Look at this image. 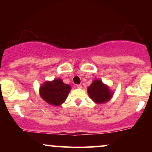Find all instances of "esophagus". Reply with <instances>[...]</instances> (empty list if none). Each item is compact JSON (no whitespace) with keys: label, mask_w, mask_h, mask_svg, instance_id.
<instances>
[{"label":"esophagus","mask_w":152,"mask_h":152,"mask_svg":"<svg viewBox=\"0 0 152 152\" xmlns=\"http://www.w3.org/2000/svg\"><path fill=\"white\" fill-rule=\"evenodd\" d=\"M77 88H82V85H81V84H77Z\"/></svg>","instance_id":"1"}]
</instances>
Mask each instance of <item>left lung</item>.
<instances>
[{
    "label": "left lung",
    "mask_w": 152,
    "mask_h": 152,
    "mask_svg": "<svg viewBox=\"0 0 152 152\" xmlns=\"http://www.w3.org/2000/svg\"><path fill=\"white\" fill-rule=\"evenodd\" d=\"M87 92L90 98L97 104L107 102L113 95V92L109 87L99 80L93 81L87 88Z\"/></svg>",
    "instance_id": "left-lung-1"
}]
</instances>
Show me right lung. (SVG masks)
<instances>
[{
    "label": "right lung",
    "instance_id": "right-lung-1",
    "mask_svg": "<svg viewBox=\"0 0 152 152\" xmlns=\"http://www.w3.org/2000/svg\"><path fill=\"white\" fill-rule=\"evenodd\" d=\"M70 90V85L57 78L43 83L39 88V95L48 104L59 107L65 102Z\"/></svg>",
    "mask_w": 152,
    "mask_h": 152
}]
</instances>
